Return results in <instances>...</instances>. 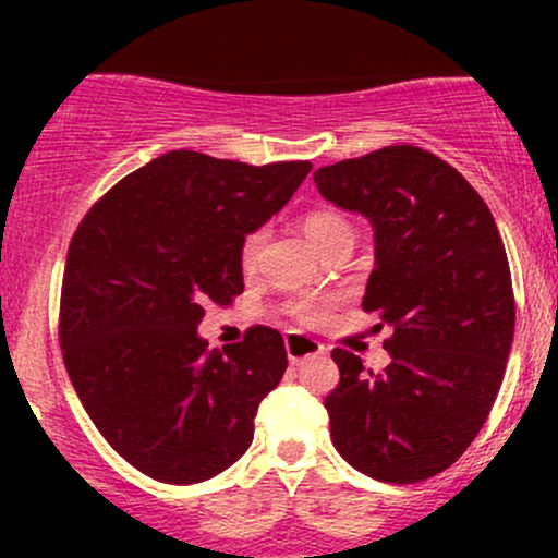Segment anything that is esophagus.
Returning a JSON list of instances; mask_svg holds the SVG:
<instances>
[{
  "mask_svg": "<svg viewBox=\"0 0 558 558\" xmlns=\"http://www.w3.org/2000/svg\"><path fill=\"white\" fill-rule=\"evenodd\" d=\"M286 354H288V360H291L293 364H299V362L310 360V356L325 354V345L319 343V341H315V338L304 336V332L288 330L286 332Z\"/></svg>",
  "mask_w": 558,
  "mask_h": 558,
  "instance_id": "obj_1",
  "label": "esophagus"
}]
</instances>
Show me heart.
Segmentation results:
<instances>
[{
	"instance_id": "heart-1",
	"label": "heart",
	"mask_w": 558,
	"mask_h": 558,
	"mask_svg": "<svg viewBox=\"0 0 558 558\" xmlns=\"http://www.w3.org/2000/svg\"><path fill=\"white\" fill-rule=\"evenodd\" d=\"M301 228H304L306 239H310L315 246L323 252L325 246L332 241L343 239V235H354V228L345 220L341 213H332V209H315V213H306L304 220H301ZM265 228L248 230L241 239L239 246V262L241 270L252 272L259 262L262 243H265ZM288 315L296 317L299 323L315 325L323 323L330 312V299L328 296H315V293H299V296H291L286 301Z\"/></svg>"
}]
</instances>
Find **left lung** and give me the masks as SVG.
I'll list each match as a JSON object with an SVG mask.
<instances>
[{"label": "left lung", "mask_w": 558, "mask_h": 558, "mask_svg": "<svg viewBox=\"0 0 558 558\" xmlns=\"http://www.w3.org/2000/svg\"><path fill=\"white\" fill-rule=\"evenodd\" d=\"M328 202L375 230L362 310L390 325L383 373L332 349L330 438L354 470L409 485L444 472L477 438L501 388L514 291L496 220L459 170L396 144L315 172Z\"/></svg>", "instance_id": "left-lung-1"}]
</instances>
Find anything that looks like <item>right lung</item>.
I'll list each match as a JSON object with an SVG mask.
<instances>
[{"label":"right lung","mask_w":558,"mask_h":558,"mask_svg":"<svg viewBox=\"0 0 558 558\" xmlns=\"http://www.w3.org/2000/svg\"><path fill=\"white\" fill-rule=\"evenodd\" d=\"M312 162L254 165L178 149L125 175L68 248L60 345L70 383L128 464L170 485L220 475L252 446L262 399L288 367L254 325L209 349L204 306L243 293L241 239L293 196Z\"/></svg>","instance_id":"add662e5"}]
</instances>
